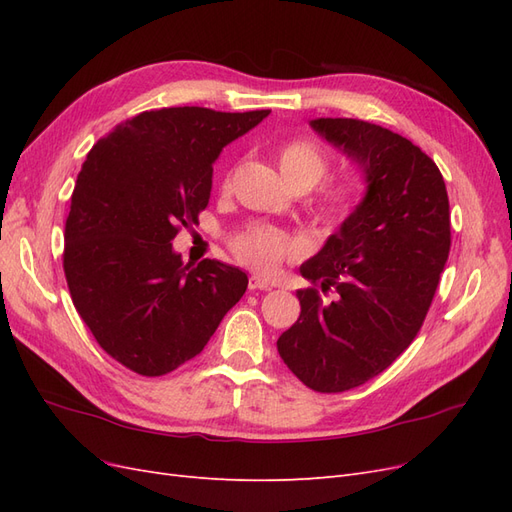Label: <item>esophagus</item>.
<instances>
[{
    "mask_svg": "<svg viewBox=\"0 0 512 512\" xmlns=\"http://www.w3.org/2000/svg\"><path fill=\"white\" fill-rule=\"evenodd\" d=\"M247 288H250V290L254 292V290H271L273 286H271L267 280H262V277L252 275V277H250V282H247Z\"/></svg>",
    "mask_w": 512,
    "mask_h": 512,
    "instance_id": "1",
    "label": "esophagus"
}]
</instances>
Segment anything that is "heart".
<instances>
[{
	"mask_svg": "<svg viewBox=\"0 0 512 512\" xmlns=\"http://www.w3.org/2000/svg\"><path fill=\"white\" fill-rule=\"evenodd\" d=\"M329 153L318 143L299 138V141L286 143L280 153H277V166L290 188H314V185L327 175L329 170ZM232 177L228 175L224 181V190L230 188ZM359 194V185L352 179H339L324 185L320 194L316 213L320 222L327 226L339 224L352 211ZM235 254L260 273H273L284 260L297 254V243H294L284 232L275 228H254L245 232L232 243Z\"/></svg>",
	"mask_w": 512,
	"mask_h": 512,
	"instance_id": "1",
	"label": "heart"
}]
</instances>
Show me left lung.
Returning <instances> with one entry per match:
<instances>
[{
    "mask_svg": "<svg viewBox=\"0 0 512 512\" xmlns=\"http://www.w3.org/2000/svg\"><path fill=\"white\" fill-rule=\"evenodd\" d=\"M350 158L367 190L301 265V316L277 352L305 386L342 393L382 374L421 331L451 250L448 194L427 153L361 119L309 121Z\"/></svg>",
    "mask_w": 512,
    "mask_h": 512,
    "instance_id": "1",
    "label": "left lung"
}]
</instances>
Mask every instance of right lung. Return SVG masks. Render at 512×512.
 <instances>
[{
    "mask_svg": "<svg viewBox=\"0 0 512 512\" xmlns=\"http://www.w3.org/2000/svg\"><path fill=\"white\" fill-rule=\"evenodd\" d=\"M271 111L200 106L145 111L87 153L66 220L64 271L96 342L141 376L203 352L247 275L220 260L183 265L181 226L209 205L213 162Z\"/></svg>",
    "mask_w": 512,
    "mask_h": 512,
    "instance_id": "obj_1",
    "label": "right lung"
}]
</instances>
